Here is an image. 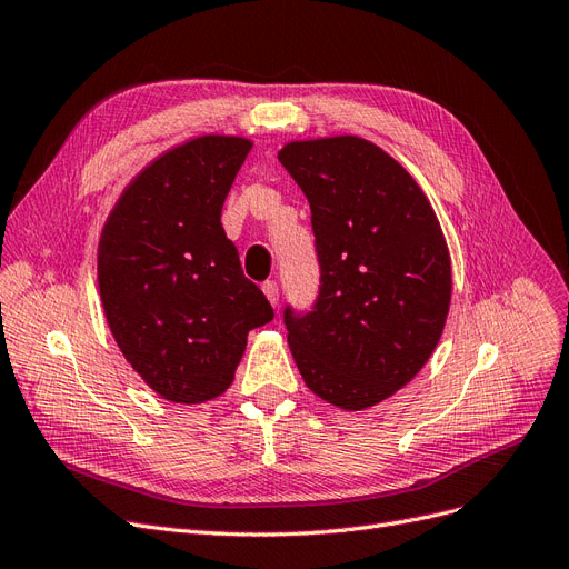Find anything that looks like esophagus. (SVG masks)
Segmentation results:
<instances>
[{"label":"esophagus","mask_w":569,"mask_h":569,"mask_svg":"<svg viewBox=\"0 0 569 569\" xmlns=\"http://www.w3.org/2000/svg\"><path fill=\"white\" fill-rule=\"evenodd\" d=\"M262 292L267 296V300L271 302V307L279 305V283H277V281H267V283L262 286Z\"/></svg>","instance_id":"obj_1"}]
</instances>
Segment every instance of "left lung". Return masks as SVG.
I'll return each instance as SVG.
<instances>
[{
    "label": "left lung",
    "mask_w": 569,
    "mask_h": 569,
    "mask_svg": "<svg viewBox=\"0 0 569 569\" xmlns=\"http://www.w3.org/2000/svg\"><path fill=\"white\" fill-rule=\"evenodd\" d=\"M279 161L311 206L321 288L313 311L286 307L305 385L342 410L403 389L443 335L452 267L415 178L359 136L290 140Z\"/></svg>",
    "instance_id": "left-lung-1"
}]
</instances>
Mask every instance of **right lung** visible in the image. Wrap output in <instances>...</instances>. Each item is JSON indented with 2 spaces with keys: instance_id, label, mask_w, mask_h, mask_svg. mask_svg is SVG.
<instances>
[{
  "instance_id": "1",
  "label": "right lung",
  "mask_w": 569,
  "mask_h": 569,
  "mask_svg": "<svg viewBox=\"0 0 569 569\" xmlns=\"http://www.w3.org/2000/svg\"><path fill=\"white\" fill-rule=\"evenodd\" d=\"M250 147L241 136L208 133L166 150L123 187L98 241L112 338L144 385L171 403L224 393L248 332L273 319L220 222Z\"/></svg>"
}]
</instances>
